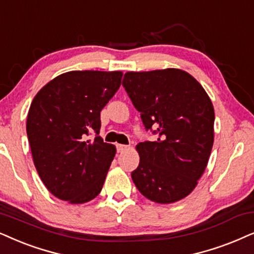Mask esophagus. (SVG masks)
<instances>
[{
  "label": "esophagus",
  "mask_w": 254,
  "mask_h": 254,
  "mask_svg": "<svg viewBox=\"0 0 254 254\" xmlns=\"http://www.w3.org/2000/svg\"><path fill=\"white\" fill-rule=\"evenodd\" d=\"M129 146H126V144H117V150L118 153H123V151L127 150Z\"/></svg>",
  "instance_id": "obj_1"
}]
</instances>
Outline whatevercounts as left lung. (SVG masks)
Returning <instances> with one entry per match:
<instances>
[{"label": "left lung", "mask_w": 254, "mask_h": 254, "mask_svg": "<svg viewBox=\"0 0 254 254\" xmlns=\"http://www.w3.org/2000/svg\"><path fill=\"white\" fill-rule=\"evenodd\" d=\"M123 85L156 141L136 146L135 187L148 199L169 204L195 189L213 144L215 111L198 81L180 68L127 72Z\"/></svg>", "instance_id": "left-lung-1"}]
</instances>
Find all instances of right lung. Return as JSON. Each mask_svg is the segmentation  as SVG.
I'll return each instance as SVG.
<instances>
[{"label":"right lung","instance_id":"1","mask_svg":"<svg viewBox=\"0 0 254 254\" xmlns=\"http://www.w3.org/2000/svg\"><path fill=\"white\" fill-rule=\"evenodd\" d=\"M123 72L70 71L41 88L29 108L32 159L52 195L71 204L100 193L115 147L99 136L100 112L121 85ZM94 131L96 137L87 140Z\"/></svg>","mask_w":254,"mask_h":254}]
</instances>
